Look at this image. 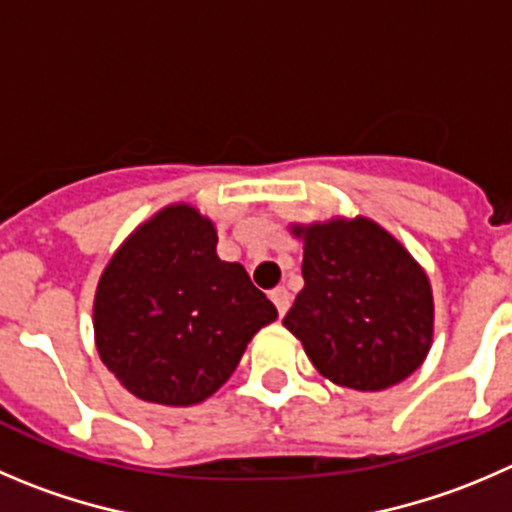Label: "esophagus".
<instances>
[{"label":"esophagus","instance_id":"1","mask_svg":"<svg viewBox=\"0 0 512 512\" xmlns=\"http://www.w3.org/2000/svg\"><path fill=\"white\" fill-rule=\"evenodd\" d=\"M271 301H274L276 304V309H279V316H284L286 311H289V306H291V294H289V289H284V286H276L274 291H271Z\"/></svg>","mask_w":512,"mask_h":512}]
</instances>
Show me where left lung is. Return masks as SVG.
Instances as JSON below:
<instances>
[{
	"label": "left lung",
	"mask_w": 512,
	"mask_h": 512,
	"mask_svg": "<svg viewBox=\"0 0 512 512\" xmlns=\"http://www.w3.org/2000/svg\"><path fill=\"white\" fill-rule=\"evenodd\" d=\"M291 233L304 241V289L284 326L326 379L379 392L410 377L432 347L430 279L369 218H332Z\"/></svg>",
	"instance_id": "8db88e82"
}]
</instances>
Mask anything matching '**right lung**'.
<instances>
[{
  "instance_id": "obj_1",
  "label": "right lung",
  "mask_w": 512,
  "mask_h": 512,
  "mask_svg": "<svg viewBox=\"0 0 512 512\" xmlns=\"http://www.w3.org/2000/svg\"><path fill=\"white\" fill-rule=\"evenodd\" d=\"M211 218L173 203L140 223L115 251L95 291L102 364L143 402L198 405L241 362L276 306L241 264L216 253Z\"/></svg>"
}]
</instances>
